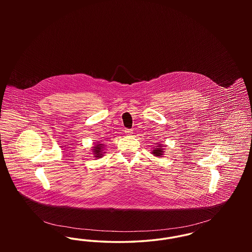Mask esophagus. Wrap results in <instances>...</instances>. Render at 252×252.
Masks as SVG:
<instances>
[{"mask_svg": "<svg viewBox=\"0 0 252 252\" xmlns=\"http://www.w3.org/2000/svg\"><path fill=\"white\" fill-rule=\"evenodd\" d=\"M125 132H126V134H127V135H131L132 133H133V130H132V129H126Z\"/></svg>", "mask_w": 252, "mask_h": 252, "instance_id": "34e87169", "label": "esophagus"}]
</instances>
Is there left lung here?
<instances>
[{
	"instance_id": "1",
	"label": "left lung",
	"mask_w": 252,
	"mask_h": 252,
	"mask_svg": "<svg viewBox=\"0 0 252 252\" xmlns=\"http://www.w3.org/2000/svg\"><path fill=\"white\" fill-rule=\"evenodd\" d=\"M152 154L154 156L161 157L163 155V146L161 144H158L155 148L152 150Z\"/></svg>"
}]
</instances>
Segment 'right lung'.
Listing matches in <instances>:
<instances>
[{
  "instance_id": "add662e5",
  "label": "right lung",
  "mask_w": 252,
  "mask_h": 252,
  "mask_svg": "<svg viewBox=\"0 0 252 252\" xmlns=\"http://www.w3.org/2000/svg\"><path fill=\"white\" fill-rule=\"evenodd\" d=\"M93 148H94V149H93V152H94V158H102V157L104 156V153H106V152H104V150H103V148H104V144H103L98 143V144H96Z\"/></svg>"
}]
</instances>
